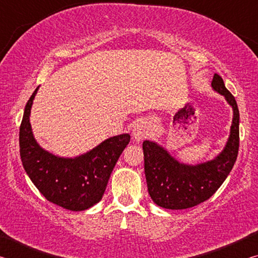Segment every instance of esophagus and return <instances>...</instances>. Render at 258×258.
Returning a JSON list of instances; mask_svg holds the SVG:
<instances>
[{
	"label": "esophagus",
	"instance_id": "obj_1",
	"mask_svg": "<svg viewBox=\"0 0 258 258\" xmlns=\"http://www.w3.org/2000/svg\"><path fill=\"white\" fill-rule=\"evenodd\" d=\"M133 138L135 141H142L143 139H145L147 135H148V128H147V125L143 123L142 120H138L135 121L134 125H133Z\"/></svg>",
	"mask_w": 258,
	"mask_h": 258
}]
</instances>
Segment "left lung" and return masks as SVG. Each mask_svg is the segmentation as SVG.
<instances>
[{"instance_id":"1","label":"left lung","mask_w":258,"mask_h":258,"mask_svg":"<svg viewBox=\"0 0 258 258\" xmlns=\"http://www.w3.org/2000/svg\"><path fill=\"white\" fill-rule=\"evenodd\" d=\"M213 90L223 95L232 108V123L220 154L204 163L191 165L178 161L155 141L143 142L148 192L156 205L167 209H186L204 203L215 194L232 169L239 150V109L237 101L220 75L212 81Z\"/></svg>"}]
</instances>
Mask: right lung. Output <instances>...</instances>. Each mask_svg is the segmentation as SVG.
Returning a JSON list of instances; mask_svg holds the SVG:
<instances>
[{
    "label": "right lung",
    "instance_id": "right-lung-1",
    "mask_svg": "<svg viewBox=\"0 0 258 258\" xmlns=\"http://www.w3.org/2000/svg\"><path fill=\"white\" fill-rule=\"evenodd\" d=\"M37 91L38 87L26 104L20 125L19 146L24 168L49 202L68 211H85L102 199L112 169L131 137L127 133L111 137L76 157L52 154L38 145L30 125V110Z\"/></svg>",
    "mask_w": 258,
    "mask_h": 258
}]
</instances>
